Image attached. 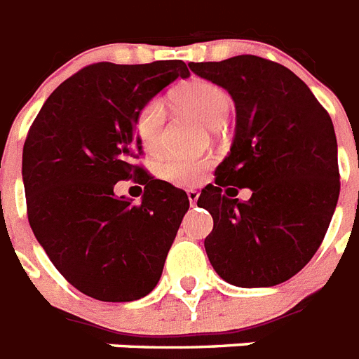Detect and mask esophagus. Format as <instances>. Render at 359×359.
I'll return each mask as SVG.
<instances>
[{
    "label": "esophagus",
    "mask_w": 359,
    "mask_h": 359,
    "mask_svg": "<svg viewBox=\"0 0 359 359\" xmlns=\"http://www.w3.org/2000/svg\"><path fill=\"white\" fill-rule=\"evenodd\" d=\"M198 196H200V194H198V191H187V198H189V201H191V205L194 207L196 205V201H198Z\"/></svg>",
    "instance_id": "esophagus-1"
}]
</instances>
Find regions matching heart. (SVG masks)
<instances>
[{
  "instance_id": "1",
  "label": "heart",
  "mask_w": 359,
  "mask_h": 359,
  "mask_svg": "<svg viewBox=\"0 0 359 359\" xmlns=\"http://www.w3.org/2000/svg\"><path fill=\"white\" fill-rule=\"evenodd\" d=\"M172 100L180 108L191 111L209 128H218L226 123L231 111V97L224 88L209 80H192L174 91ZM167 121V108L161 99L144 102L135 115V133L147 152H158L163 147V130ZM209 167V159L187 158L167 154L158 161V174L170 183L194 185Z\"/></svg>"
}]
</instances>
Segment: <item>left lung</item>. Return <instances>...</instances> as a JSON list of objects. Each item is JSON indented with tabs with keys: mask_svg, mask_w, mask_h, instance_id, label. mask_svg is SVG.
<instances>
[{
	"mask_svg": "<svg viewBox=\"0 0 359 359\" xmlns=\"http://www.w3.org/2000/svg\"><path fill=\"white\" fill-rule=\"evenodd\" d=\"M235 100V137L198 207L211 212L207 257L222 279L268 288L292 279L321 245L339 198L330 115L288 67L260 56L189 64ZM248 186V202L234 187Z\"/></svg>",
	"mask_w": 359,
	"mask_h": 359,
	"instance_id": "obj_1",
	"label": "left lung"
}]
</instances>
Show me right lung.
Returning <instances> with one entry per match:
<instances>
[{
	"instance_id": "1",
	"label": "right lung",
	"mask_w": 359,
	"mask_h": 359,
	"mask_svg": "<svg viewBox=\"0 0 359 359\" xmlns=\"http://www.w3.org/2000/svg\"><path fill=\"white\" fill-rule=\"evenodd\" d=\"M189 75L182 60L99 62L64 80L29 130L22 159L29 224L55 268L90 297L128 303L159 283L189 198L133 165L143 154L135 115ZM132 177L145 185L139 206L113 192Z\"/></svg>"
}]
</instances>
